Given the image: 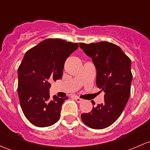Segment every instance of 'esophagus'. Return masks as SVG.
I'll return each mask as SVG.
<instances>
[{
    "label": "esophagus",
    "instance_id": "esophagus-1",
    "mask_svg": "<svg viewBox=\"0 0 150 150\" xmlns=\"http://www.w3.org/2000/svg\"><path fill=\"white\" fill-rule=\"evenodd\" d=\"M75 100L77 101V102H82L83 101V99H81V98H80L79 96H75Z\"/></svg>",
    "mask_w": 150,
    "mask_h": 150
}]
</instances>
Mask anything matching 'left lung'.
<instances>
[{"mask_svg": "<svg viewBox=\"0 0 150 150\" xmlns=\"http://www.w3.org/2000/svg\"><path fill=\"white\" fill-rule=\"evenodd\" d=\"M80 48L92 59L96 69V86L105 93L104 103L93 107L90 112L83 113L81 119L90 128L103 129L118 119L129 99L131 59L120 47L107 41L81 43Z\"/></svg>", "mask_w": 150, "mask_h": 150, "instance_id": "8db88e82", "label": "left lung"}]
</instances>
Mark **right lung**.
<instances>
[{
	"mask_svg": "<svg viewBox=\"0 0 150 150\" xmlns=\"http://www.w3.org/2000/svg\"><path fill=\"white\" fill-rule=\"evenodd\" d=\"M78 48V43L50 38L24 56L18 68V96L24 115L35 126H50L59 119L68 97L50 98V83L62 78L67 58Z\"/></svg>",
	"mask_w": 150,
	"mask_h": 150,
	"instance_id": "add662e5",
	"label": "right lung"
}]
</instances>
